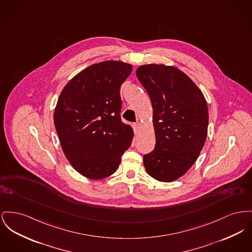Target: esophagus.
<instances>
[{
    "instance_id": "34e87169",
    "label": "esophagus",
    "mask_w": 252,
    "mask_h": 252,
    "mask_svg": "<svg viewBox=\"0 0 252 252\" xmlns=\"http://www.w3.org/2000/svg\"><path fill=\"white\" fill-rule=\"evenodd\" d=\"M140 126H141L140 123H135V124H133V128L135 132H137L140 129Z\"/></svg>"
}]
</instances>
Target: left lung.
Segmentation results:
<instances>
[{"label": "left lung", "instance_id": "1", "mask_svg": "<svg viewBox=\"0 0 252 252\" xmlns=\"http://www.w3.org/2000/svg\"><path fill=\"white\" fill-rule=\"evenodd\" d=\"M148 91L156 138L155 148L144 156L149 176L173 182L191 167L207 136L208 108L201 89L172 65L149 63L136 69Z\"/></svg>", "mask_w": 252, "mask_h": 252}]
</instances>
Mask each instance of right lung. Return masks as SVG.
<instances>
[{
	"mask_svg": "<svg viewBox=\"0 0 252 252\" xmlns=\"http://www.w3.org/2000/svg\"><path fill=\"white\" fill-rule=\"evenodd\" d=\"M132 71L122 61L93 63L75 75L60 94L54 125L64 156L91 180L109 177L133 139L121 120L120 89Z\"/></svg>",
	"mask_w": 252,
	"mask_h": 252,
	"instance_id": "right-lung-1",
	"label": "right lung"
}]
</instances>
